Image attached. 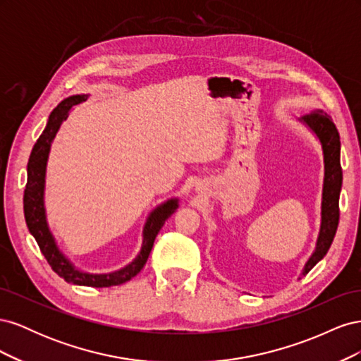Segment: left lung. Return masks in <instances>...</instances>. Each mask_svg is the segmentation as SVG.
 I'll return each instance as SVG.
<instances>
[{
    "label": "left lung",
    "instance_id": "8db88e82",
    "mask_svg": "<svg viewBox=\"0 0 361 361\" xmlns=\"http://www.w3.org/2000/svg\"><path fill=\"white\" fill-rule=\"evenodd\" d=\"M300 122L319 141L324 157V182L318 238H316L313 253L304 264L298 279L307 274L330 250L338 224V197H341L343 180L341 167V138H338V133L331 118L326 114L314 113L301 117Z\"/></svg>",
    "mask_w": 361,
    "mask_h": 361
}]
</instances>
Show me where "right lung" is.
<instances>
[{
  "mask_svg": "<svg viewBox=\"0 0 361 361\" xmlns=\"http://www.w3.org/2000/svg\"><path fill=\"white\" fill-rule=\"evenodd\" d=\"M87 97H89V94L69 96L54 108L52 113L49 114L47 126L43 129L39 140L36 141L35 147H32L28 159L27 185L24 191V215L30 233L35 236L42 255L45 256L54 272H57L61 279H64L68 283H72V285L90 288H110L129 281L143 269L161 227L166 223L167 218L171 216L174 211L179 207V199L171 197L166 202H162L149 212L143 226V233H141L143 235V241H141V248L138 251V255L123 268L113 272L94 274V272H87L80 269L66 255L63 253L56 241V238H54L51 232L47 218V166L52 141L56 138L61 123L68 118L72 108L87 101Z\"/></svg>",
  "mask_w": 361,
  "mask_h": 361,
  "instance_id": "add662e5",
  "label": "right lung"
}]
</instances>
